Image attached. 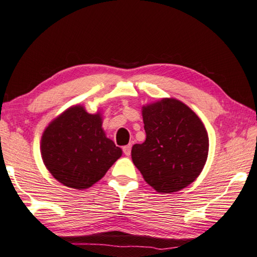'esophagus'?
I'll return each instance as SVG.
<instances>
[{"mask_svg":"<svg viewBox=\"0 0 257 257\" xmlns=\"http://www.w3.org/2000/svg\"><path fill=\"white\" fill-rule=\"evenodd\" d=\"M131 149H132V145H127L123 147V152L126 156H130L131 155Z\"/></svg>","mask_w":257,"mask_h":257,"instance_id":"esophagus-1","label":"esophagus"}]
</instances>
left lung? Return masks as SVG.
I'll list each match as a JSON object with an SVG mask.
<instances>
[{"label": "left lung", "mask_w": 257, "mask_h": 257, "mask_svg": "<svg viewBox=\"0 0 257 257\" xmlns=\"http://www.w3.org/2000/svg\"><path fill=\"white\" fill-rule=\"evenodd\" d=\"M146 141L134 145L133 164L159 193L183 190L199 177L208 159L209 137L185 103L164 98L142 107Z\"/></svg>", "instance_id": "8db88e82"}]
</instances>
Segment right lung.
Listing matches in <instances>:
<instances>
[{"instance_id": "obj_1", "label": "right lung", "mask_w": 257, "mask_h": 257, "mask_svg": "<svg viewBox=\"0 0 257 257\" xmlns=\"http://www.w3.org/2000/svg\"><path fill=\"white\" fill-rule=\"evenodd\" d=\"M100 112L89 114L72 106L45 128L40 142L48 172L64 186L85 190L105 176L121 156V149L102 130Z\"/></svg>"}]
</instances>
